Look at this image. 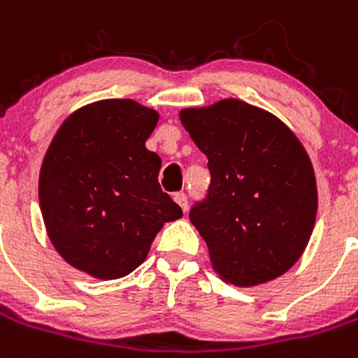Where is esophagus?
Instances as JSON below:
<instances>
[{
	"mask_svg": "<svg viewBox=\"0 0 358 358\" xmlns=\"http://www.w3.org/2000/svg\"><path fill=\"white\" fill-rule=\"evenodd\" d=\"M175 201L182 207L183 213H187V207H189V201H187V194L185 192H176L175 194Z\"/></svg>",
	"mask_w": 358,
	"mask_h": 358,
	"instance_id": "esophagus-1",
	"label": "esophagus"
}]
</instances>
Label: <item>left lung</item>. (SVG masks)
<instances>
[{"label": "left lung", "mask_w": 358, "mask_h": 358, "mask_svg": "<svg viewBox=\"0 0 358 358\" xmlns=\"http://www.w3.org/2000/svg\"><path fill=\"white\" fill-rule=\"evenodd\" d=\"M180 120L209 160V191L189 220L213 268L236 287L282 275L315 225V175L303 144L278 117L238 99L187 108Z\"/></svg>", "instance_id": "8db88e82"}]
</instances>
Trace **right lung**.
<instances>
[{
	"label": "right lung",
	"mask_w": 358,
	"mask_h": 358,
	"mask_svg": "<svg viewBox=\"0 0 358 358\" xmlns=\"http://www.w3.org/2000/svg\"><path fill=\"white\" fill-rule=\"evenodd\" d=\"M157 122V111L131 99L93 102L64 120L46 151V232L66 263L93 278L133 272L164 223L182 217L158 183L160 157L145 149Z\"/></svg>",
	"instance_id": "add662e5"
}]
</instances>
